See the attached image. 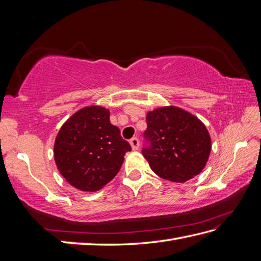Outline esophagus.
Segmentation results:
<instances>
[{"mask_svg":"<svg viewBox=\"0 0 261 261\" xmlns=\"http://www.w3.org/2000/svg\"><path fill=\"white\" fill-rule=\"evenodd\" d=\"M139 139L138 138H132V139L130 140V146L132 148V150H138V148H139Z\"/></svg>","mask_w":261,"mask_h":261,"instance_id":"obj_1","label":"esophagus"}]
</instances>
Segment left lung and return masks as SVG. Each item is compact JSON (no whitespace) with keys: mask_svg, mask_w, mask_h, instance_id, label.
<instances>
[{"mask_svg":"<svg viewBox=\"0 0 261 261\" xmlns=\"http://www.w3.org/2000/svg\"><path fill=\"white\" fill-rule=\"evenodd\" d=\"M146 120L150 146L142 154L154 174L184 182L201 173L211 152V137L201 120L177 107L149 111Z\"/></svg>","mask_w":261,"mask_h":261,"instance_id":"left-lung-1","label":"left lung"}]
</instances>
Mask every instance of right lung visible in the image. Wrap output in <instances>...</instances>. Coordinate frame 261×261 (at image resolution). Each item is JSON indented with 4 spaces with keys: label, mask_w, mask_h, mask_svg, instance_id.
<instances>
[{
    "label": "right lung",
    "mask_w": 261,
    "mask_h": 261,
    "mask_svg": "<svg viewBox=\"0 0 261 261\" xmlns=\"http://www.w3.org/2000/svg\"><path fill=\"white\" fill-rule=\"evenodd\" d=\"M131 147L111 124L110 111L98 105L77 111L60 127L54 145L59 173L71 186L96 192L112 180Z\"/></svg>",
    "instance_id": "obj_1"
}]
</instances>
